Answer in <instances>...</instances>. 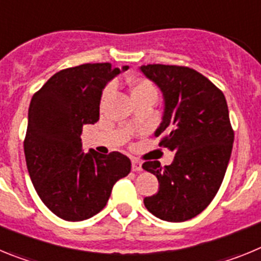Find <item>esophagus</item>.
<instances>
[{"instance_id": "esophagus-1", "label": "esophagus", "mask_w": 261, "mask_h": 261, "mask_svg": "<svg viewBox=\"0 0 261 261\" xmlns=\"http://www.w3.org/2000/svg\"><path fill=\"white\" fill-rule=\"evenodd\" d=\"M132 170L133 171H142V162L138 161V159L133 158L132 159Z\"/></svg>"}]
</instances>
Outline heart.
Instances as JSON below:
<instances>
[{"instance_id": "obj_1", "label": "heart", "mask_w": 261, "mask_h": 261, "mask_svg": "<svg viewBox=\"0 0 261 261\" xmlns=\"http://www.w3.org/2000/svg\"><path fill=\"white\" fill-rule=\"evenodd\" d=\"M129 93H130L132 99L145 95L156 96V89L150 81L144 80V78H136L129 82Z\"/></svg>"}]
</instances>
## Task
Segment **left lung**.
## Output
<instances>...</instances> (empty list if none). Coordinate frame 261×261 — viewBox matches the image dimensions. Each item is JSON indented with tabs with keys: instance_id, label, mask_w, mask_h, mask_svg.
<instances>
[{
	"instance_id": "left-lung-1",
	"label": "left lung",
	"mask_w": 261,
	"mask_h": 261,
	"mask_svg": "<svg viewBox=\"0 0 261 261\" xmlns=\"http://www.w3.org/2000/svg\"><path fill=\"white\" fill-rule=\"evenodd\" d=\"M163 96L162 121L154 136L175 154L171 165L149 161L142 168L155 175L158 192L145 197L153 216L183 222L201 213L220 190L234 142L223 93L199 71L186 66H140Z\"/></svg>"
}]
</instances>
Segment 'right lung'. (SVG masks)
Returning a JSON list of instances; mask_svg holds the SVG:
<instances>
[{
  "instance_id": "1",
  "label": "right lung",
  "mask_w": 261,
  "mask_h": 261,
  "mask_svg": "<svg viewBox=\"0 0 261 261\" xmlns=\"http://www.w3.org/2000/svg\"><path fill=\"white\" fill-rule=\"evenodd\" d=\"M128 66L84 64L53 74L34 94L29 108L24 155L41 201L65 221H84L107 204L112 187L130 172L119 151H82L85 124L99 120L103 89Z\"/></svg>"
}]
</instances>
